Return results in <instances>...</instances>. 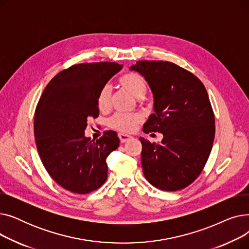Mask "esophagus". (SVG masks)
Here are the masks:
<instances>
[{"label":"esophagus","mask_w":249,"mask_h":249,"mask_svg":"<svg viewBox=\"0 0 249 249\" xmlns=\"http://www.w3.org/2000/svg\"><path fill=\"white\" fill-rule=\"evenodd\" d=\"M118 136H119L121 143H124V142H126V141H128V140L132 138L130 135H127V134H124V133H119V134H118Z\"/></svg>","instance_id":"34e87169"}]
</instances>
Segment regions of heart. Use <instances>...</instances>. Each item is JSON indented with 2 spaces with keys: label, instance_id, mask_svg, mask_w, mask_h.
<instances>
[{
  "label": "heart",
  "instance_id": "b5f03b06",
  "mask_svg": "<svg viewBox=\"0 0 249 249\" xmlns=\"http://www.w3.org/2000/svg\"><path fill=\"white\" fill-rule=\"evenodd\" d=\"M120 86L129 91L136 99H143L146 95L147 85L140 74L127 72L119 78ZM111 105V87L105 85L101 88L97 96V106L101 111H106ZM142 122V116L139 114L116 113L108 120V125L122 132H132Z\"/></svg>",
  "mask_w": 249,
  "mask_h": 249
}]
</instances>
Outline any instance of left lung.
<instances>
[{
  "instance_id": "obj_1",
  "label": "left lung",
  "mask_w": 249,
  "mask_h": 249,
  "mask_svg": "<svg viewBox=\"0 0 249 249\" xmlns=\"http://www.w3.org/2000/svg\"><path fill=\"white\" fill-rule=\"evenodd\" d=\"M148 83L154 114L143 132H160V143L140 137L145 178L162 191L188 187L202 173L215 137V116L203 83L189 71L162 60H139L129 68Z\"/></svg>"
}]
</instances>
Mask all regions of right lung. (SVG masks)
I'll return each mask as SVG.
<instances>
[{
  "mask_svg": "<svg viewBox=\"0 0 249 249\" xmlns=\"http://www.w3.org/2000/svg\"><path fill=\"white\" fill-rule=\"evenodd\" d=\"M123 68L116 62L71 65L48 83L34 115V136L40 160L56 184L74 194H89L107 179L108 155L119 146L116 132L99 139L85 136L89 117H98L97 96Z\"/></svg>",
  "mask_w": 249,
  "mask_h": 249,
  "instance_id": "add662e5",
  "label": "right lung"
}]
</instances>
